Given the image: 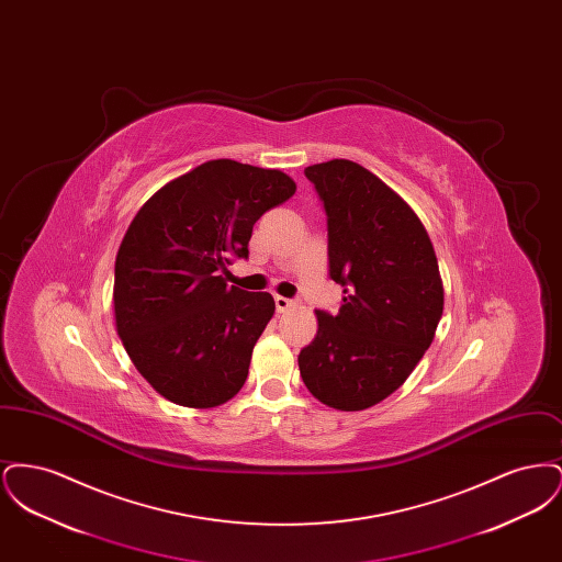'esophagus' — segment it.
<instances>
[{
	"label": "esophagus",
	"mask_w": 562,
	"mask_h": 562,
	"mask_svg": "<svg viewBox=\"0 0 562 562\" xmlns=\"http://www.w3.org/2000/svg\"><path fill=\"white\" fill-rule=\"evenodd\" d=\"M294 301H291V299H286V296H276V310L280 312V314H284V312H289L291 307H293Z\"/></svg>",
	"instance_id": "1"
}]
</instances>
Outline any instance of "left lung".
Wrapping results in <instances>:
<instances>
[{"mask_svg": "<svg viewBox=\"0 0 562 562\" xmlns=\"http://www.w3.org/2000/svg\"><path fill=\"white\" fill-rule=\"evenodd\" d=\"M328 216L330 278L344 286L337 316L316 312L318 333L299 353L314 398L364 411L394 394L431 346L445 289L415 211L364 166L305 168Z\"/></svg>", "mask_w": 562, "mask_h": 562, "instance_id": "8db88e82", "label": "left lung"}]
</instances>
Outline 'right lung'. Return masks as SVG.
<instances>
[{
    "instance_id": "obj_1",
    "label": "right lung",
    "mask_w": 562,
    "mask_h": 562,
    "mask_svg": "<svg viewBox=\"0 0 562 562\" xmlns=\"http://www.w3.org/2000/svg\"><path fill=\"white\" fill-rule=\"evenodd\" d=\"M296 191L276 168L211 160L158 189L115 257V328L136 371L166 401L213 408L248 376L276 312L269 293L227 286L252 225Z\"/></svg>"
}]
</instances>
